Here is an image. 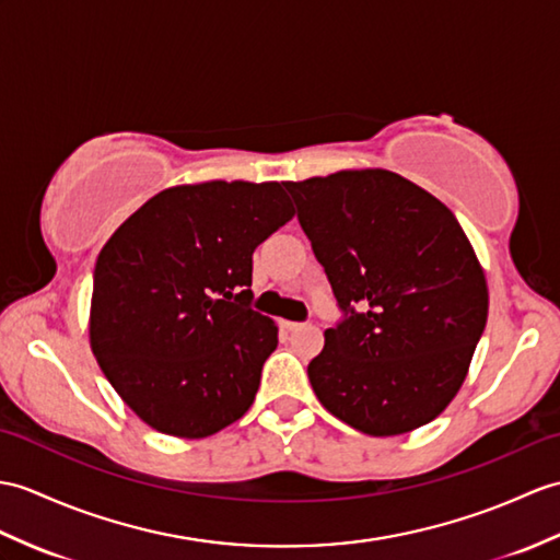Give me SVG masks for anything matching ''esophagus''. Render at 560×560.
Listing matches in <instances>:
<instances>
[{
  "mask_svg": "<svg viewBox=\"0 0 560 560\" xmlns=\"http://www.w3.org/2000/svg\"><path fill=\"white\" fill-rule=\"evenodd\" d=\"M281 327H283L285 331H298V329H303V324H301V322H289V319H283V322H281Z\"/></svg>",
  "mask_w": 560,
  "mask_h": 560,
  "instance_id": "34e87169",
  "label": "esophagus"
}]
</instances>
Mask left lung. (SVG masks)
Here are the masks:
<instances>
[{"label":"left lung","instance_id":"left-lung-1","mask_svg":"<svg viewBox=\"0 0 560 560\" xmlns=\"http://www.w3.org/2000/svg\"><path fill=\"white\" fill-rule=\"evenodd\" d=\"M343 319L307 365L319 402L370 436L432 422L485 331V271L444 202L386 168L283 184Z\"/></svg>","mask_w":560,"mask_h":560}]
</instances>
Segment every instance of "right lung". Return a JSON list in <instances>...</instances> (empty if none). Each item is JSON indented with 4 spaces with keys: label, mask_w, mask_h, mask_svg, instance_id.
I'll return each mask as SVG.
<instances>
[{
    "label": "right lung",
    "mask_w": 560,
    "mask_h": 560,
    "mask_svg": "<svg viewBox=\"0 0 560 560\" xmlns=\"http://www.w3.org/2000/svg\"><path fill=\"white\" fill-rule=\"evenodd\" d=\"M291 217L281 184L210 180L158 192L104 243L90 346L142 422L202 439L248 412L279 343L250 307L253 253Z\"/></svg>",
    "instance_id": "obj_1"
}]
</instances>
